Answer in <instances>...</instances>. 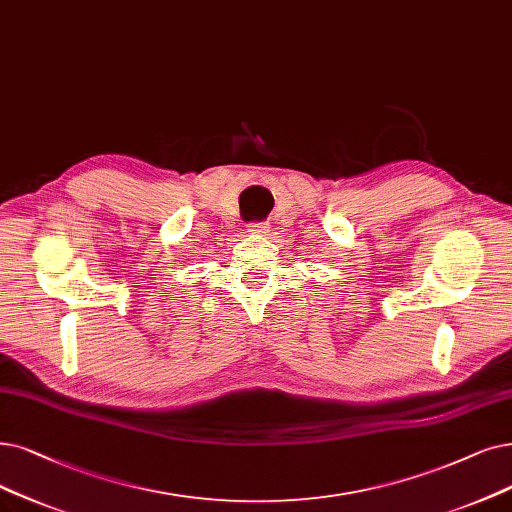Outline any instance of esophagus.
Segmentation results:
<instances>
[{"label": "esophagus", "instance_id": "34e87169", "mask_svg": "<svg viewBox=\"0 0 512 512\" xmlns=\"http://www.w3.org/2000/svg\"><path fill=\"white\" fill-rule=\"evenodd\" d=\"M248 231L254 233V235H267V233H269V224H264V222H252Z\"/></svg>", "mask_w": 512, "mask_h": 512}]
</instances>
